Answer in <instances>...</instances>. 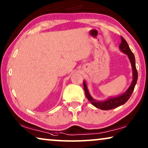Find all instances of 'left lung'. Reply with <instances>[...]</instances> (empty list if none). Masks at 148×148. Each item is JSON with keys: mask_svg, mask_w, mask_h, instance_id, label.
I'll use <instances>...</instances> for the list:
<instances>
[{"mask_svg": "<svg viewBox=\"0 0 148 148\" xmlns=\"http://www.w3.org/2000/svg\"><path fill=\"white\" fill-rule=\"evenodd\" d=\"M121 40L122 41L119 46V49L122 52L125 53L126 55H127L128 58L129 59L130 62L131 64L132 70H133V80H132L131 85L128 88V89L125 92H123V94L119 95L116 96V97L108 98L107 99L103 100V101H97V100L92 97L89 91H88L87 84H86V82L84 80L83 86L86 98L92 103V106H94L95 107H96L97 108H99V109L103 110H112L125 104L129 100V98L131 97V95L134 90V88H135V84L137 83L138 74H137V69H136L135 56H134L133 52L130 49L129 45H128L127 41L123 37H121Z\"/></svg>", "mask_w": 148, "mask_h": 148, "instance_id": "8db88e82", "label": "left lung"}]
</instances>
